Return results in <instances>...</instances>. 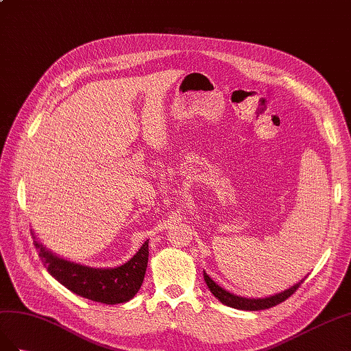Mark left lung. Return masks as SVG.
<instances>
[{
  "mask_svg": "<svg viewBox=\"0 0 351 351\" xmlns=\"http://www.w3.org/2000/svg\"><path fill=\"white\" fill-rule=\"evenodd\" d=\"M204 281H206L210 291H212V294L219 300V302H222L223 304H226L229 307L239 308V310H265V308H270L279 303L285 302L288 297H291L297 291L298 287L303 284L304 279L303 281H300L298 284H295L294 287L285 289L284 293H279V294H275L272 297H266V298H244V297L234 295L231 293L225 291L223 288H220L206 272H204Z\"/></svg>",
  "mask_w": 351,
  "mask_h": 351,
  "instance_id": "left-lung-1",
  "label": "left lung"
}]
</instances>
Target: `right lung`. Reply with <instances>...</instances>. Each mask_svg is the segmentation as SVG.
I'll return each instance as SVG.
<instances>
[{
  "label": "right lung",
  "mask_w": 351,
  "mask_h": 351,
  "mask_svg": "<svg viewBox=\"0 0 351 351\" xmlns=\"http://www.w3.org/2000/svg\"><path fill=\"white\" fill-rule=\"evenodd\" d=\"M34 244L39 250V257L44 260L49 275L72 293L93 302L106 304L125 303L143 285L148 263V241L129 262L114 269H94L70 263L49 253L36 241Z\"/></svg>",
  "instance_id": "right-lung-1"
}]
</instances>
